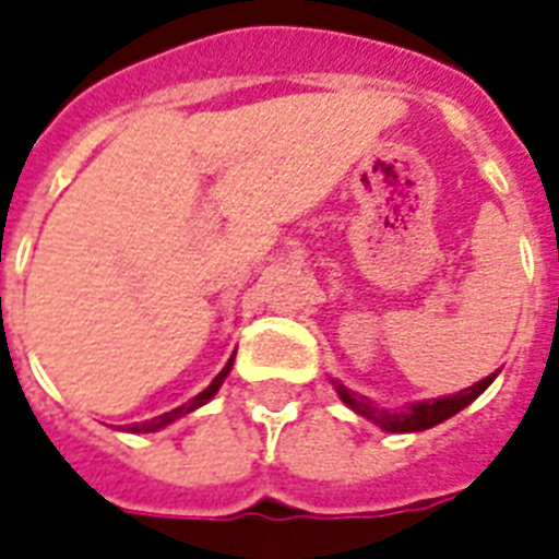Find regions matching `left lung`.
Segmentation results:
<instances>
[{"label": "left lung", "mask_w": 559, "mask_h": 559, "mask_svg": "<svg viewBox=\"0 0 559 559\" xmlns=\"http://www.w3.org/2000/svg\"><path fill=\"white\" fill-rule=\"evenodd\" d=\"M493 379H497V373L485 376L483 382L471 384V388L460 390V393H453V396L413 402V405L402 407V411H384V407L373 405V402H370L367 396H361V393L347 390L342 382H333V384H335V393H338V399H342L344 405L350 407V411L361 413L365 419H370L382 430H390V433H416V430H428L433 428V425H439V421L456 416V413H460L462 407H468L476 396H483Z\"/></svg>", "instance_id": "8db88e82"}]
</instances>
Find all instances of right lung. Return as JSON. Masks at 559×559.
Returning <instances> with one entry per match:
<instances>
[{"mask_svg": "<svg viewBox=\"0 0 559 559\" xmlns=\"http://www.w3.org/2000/svg\"><path fill=\"white\" fill-rule=\"evenodd\" d=\"M233 361H235V356L229 358V361H226L224 370H221V373H217L215 379H212V384H209V388L203 390V393H198V396H194L192 402H186V405L175 407V411H169V413H160V416H154V419H148V421H140V425H131V428H129L131 433H154V430L166 428V425H171V421L183 419L186 413L198 411V407H203V405H206V402H212V396H215L217 390H221V384H224V379H226V376H229V370H233Z\"/></svg>", "mask_w": 559, "mask_h": 559, "instance_id": "obj_1", "label": "right lung"}]
</instances>
